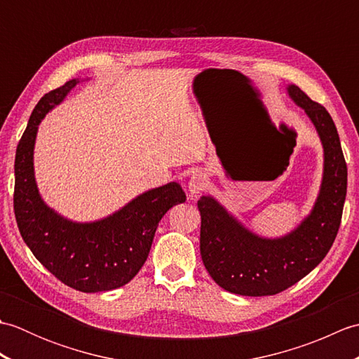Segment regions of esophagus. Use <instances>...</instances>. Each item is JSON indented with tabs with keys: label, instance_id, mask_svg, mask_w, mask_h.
<instances>
[{
	"label": "esophagus",
	"instance_id": "34e87169",
	"mask_svg": "<svg viewBox=\"0 0 359 359\" xmlns=\"http://www.w3.org/2000/svg\"><path fill=\"white\" fill-rule=\"evenodd\" d=\"M207 184H208L207 174L202 172V171L194 172V174L191 175V179H189V182H188V191H189V196L196 197L201 191H203V188L207 187Z\"/></svg>",
	"mask_w": 359,
	"mask_h": 359
}]
</instances>
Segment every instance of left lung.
I'll list each match as a JSON object with an SVG mask.
<instances>
[{
  "label": "left lung",
  "mask_w": 359,
  "mask_h": 359,
  "mask_svg": "<svg viewBox=\"0 0 359 359\" xmlns=\"http://www.w3.org/2000/svg\"><path fill=\"white\" fill-rule=\"evenodd\" d=\"M288 94L307 112L324 147L321 193L311 215L282 239H262L245 230L212 197L197 202L201 255L210 276L226 292L269 296L284 292L315 269L337 238L347 193V165L330 114L292 85Z\"/></svg>",
  "instance_id": "8db88e82"
}]
</instances>
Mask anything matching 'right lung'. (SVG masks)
Listing matches in <instances>:
<instances>
[{"label":"right lung","mask_w":359,"mask_h":359,"mask_svg":"<svg viewBox=\"0 0 359 359\" xmlns=\"http://www.w3.org/2000/svg\"><path fill=\"white\" fill-rule=\"evenodd\" d=\"M77 85L50 90L36 103L15 156L13 211L22 241L58 280L85 293L108 292L128 284L147 261L157 225L187 196L179 184L151 189L116 215L93 224H74L46 207L34 177L38 123Z\"/></svg>","instance_id":"add662e5"}]
</instances>
